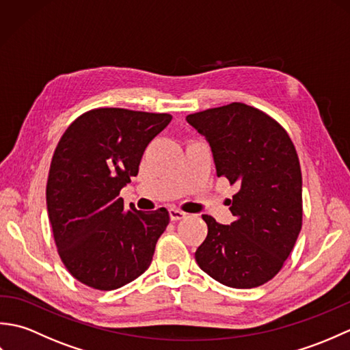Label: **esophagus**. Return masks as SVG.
Wrapping results in <instances>:
<instances>
[{"mask_svg":"<svg viewBox=\"0 0 350 350\" xmlns=\"http://www.w3.org/2000/svg\"><path fill=\"white\" fill-rule=\"evenodd\" d=\"M170 219L171 221H179V219H183L185 217H187V213L179 211V209H170Z\"/></svg>","mask_w":350,"mask_h":350,"instance_id":"esophagus-1","label":"esophagus"}]
</instances>
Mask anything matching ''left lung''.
Segmentation results:
<instances>
[{"instance_id": "obj_1", "label": "left lung", "mask_w": 350, "mask_h": 350, "mask_svg": "<svg viewBox=\"0 0 350 350\" xmlns=\"http://www.w3.org/2000/svg\"><path fill=\"white\" fill-rule=\"evenodd\" d=\"M187 120L211 144L218 177L237 187L228 203L232 224L203 215L207 236L196 262L224 286H262L280 272L302 227L296 148L277 120L241 102L189 114Z\"/></svg>"}]
</instances>
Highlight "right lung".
I'll list each match as a JSON object with an SVG mask.
<instances>
[{"label":"right lung","instance_id":"1","mask_svg":"<svg viewBox=\"0 0 350 350\" xmlns=\"http://www.w3.org/2000/svg\"><path fill=\"white\" fill-rule=\"evenodd\" d=\"M170 122V114L96 108L58 141L46 183L48 215L58 256L83 284L114 290L150 266L168 211L124 206L120 189L138 174L146 147Z\"/></svg>","mask_w":350,"mask_h":350}]
</instances>
